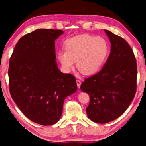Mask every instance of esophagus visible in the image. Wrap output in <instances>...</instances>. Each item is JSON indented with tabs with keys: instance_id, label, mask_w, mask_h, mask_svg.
I'll use <instances>...</instances> for the list:
<instances>
[{
	"instance_id": "obj_1",
	"label": "esophagus",
	"mask_w": 146,
	"mask_h": 146,
	"mask_svg": "<svg viewBox=\"0 0 146 146\" xmlns=\"http://www.w3.org/2000/svg\"><path fill=\"white\" fill-rule=\"evenodd\" d=\"M76 84H77L78 88H80V85H81V82L79 80H76Z\"/></svg>"
}]
</instances>
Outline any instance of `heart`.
Wrapping results in <instances>:
<instances>
[{"label": "heart", "mask_w": 146, "mask_h": 146, "mask_svg": "<svg viewBox=\"0 0 146 146\" xmlns=\"http://www.w3.org/2000/svg\"><path fill=\"white\" fill-rule=\"evenodd\" d=\"M65 51L58 53L63 68L70 71L76 61V68L85 75L97 73L104 64L109 53L107 41L102 37L81 34L68 39Z\"/></svg>", "instance_id": "heart-1"}]
</instances>
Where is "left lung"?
I'll list each match as a JSON object with an SVG mask.
<instances>
[{
    "mask_svg": "<svg viewBox=\"0 0 146 146\" xmlns=\"http://www.w3.org/2000/svg\"><path fill=\"white\" fill-rule=\"evenodd\" d=\"M104 31L111 43L110 54L102 70L80 86L90 97L87 116L101 124L115 120L126 110L136 93L137 76L136 59L129 44Z\"/></svg>",
    "mask_w": 146,
    "mask_h": 146,
    "instance_id": "left-lung-1",
    "label": "left lung"
}]
</instances>
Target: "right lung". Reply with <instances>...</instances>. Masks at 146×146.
Returning a JSON list of instances; mask_svg holds the SVG:
<instances>
[{"label": "right lung", "mask_w": 146, "mask_h": 146, "mask_svg": "<svg viewBox=\"0 0 146 146\" xmlns=\"http://www.w3.org/2000/svg\"><path fill=\"white\" fill-rule=\"evenodd\" d=\"M56 29H37L20 39L8 70L11 96L28 119L43 126L59 121L66 97L75 92V77L63 73L55 61Z\"/></svg>", "instance_id": "add662e5"}]
</instances>
